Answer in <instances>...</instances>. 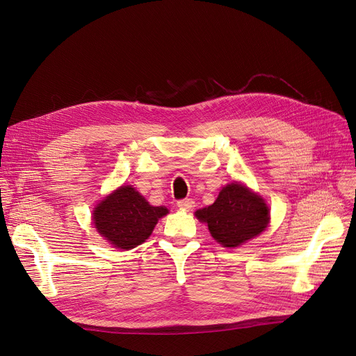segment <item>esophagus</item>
<instances>
[{"mask_svg":"<svg viewBox=\"0 0 356 356\" xmlns=\"http://www.w3.org/2000/svg\"><path fill=\"white\" fill-rule=\"evenodd\" d=\"M178 207L179 209H184V210H191L193 207H194V202H193V198H184V200H179L178 203Z\"/></svg>","mask_w":356,"mask_h":356,"instance_id":"esophagus-1","label":"esophagus"}]
</instances>
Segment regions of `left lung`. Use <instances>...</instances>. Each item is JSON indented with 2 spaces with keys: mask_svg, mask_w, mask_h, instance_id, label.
Listing matches in <instances>:
<instances>
[{
  "mask_svg": "<svg viewBox=\"0 0 356 356\" xmlns=\"http://www.w3.org/2000/svg\"><path fill=\"white\" fill-rule=\"evenodd\" d=\"M195 216L206 222L211 236L227 248L238 247L261 234L270 219L263 198L239 182L222 188L216 202L197 210Z\"/></svg>",
  "mask_w": 356,
  "mask_h": 356,
  "instance_id": "obj_1",
  "label": "left lung"
}]
</instances>
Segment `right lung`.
<instances>
[{"label": "right lung", "instance_id": "1", "mask_svg": "<svg viewBox=\"0 0 356 356\" xmlns=\"http://www.w3.org/2000/svg\"><path fill=\"white\" fill-rule=\"evenodd\" d=\"M166 213V207L150 206L131 186H122L96 206L93 223L113 247L131 250L145 243Z\"/></svg>", "mask_w": 356, "mask_h": 356}]
</instances>
